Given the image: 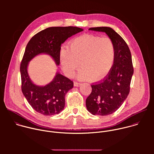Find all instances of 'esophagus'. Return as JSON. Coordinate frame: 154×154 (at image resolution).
I'll use <instances>...</instances> for the list:
<instances>
[{"label": "esophagus", "mask_w": 154, "mask_h": 154, "mask_svg": "<svg viewBox=\"0 0 154 154\" xmlns=\"http://www.w3.org/2000/svg\"><path fill=\"white\" fill-rule=\"evenodd\" d=\"M81 85H82V83H78V82H75L74 83V86H81Z\"/></svg>", "instance_id": "34e87169"}]
</instances>
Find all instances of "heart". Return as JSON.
I'll list each match as a JSON object with an SVG mask.
<instances>
[{
  "mask_svg": "<svg viewBox=\"0 0 154 154\" xmlns=\"http://www.w3.org/2000/svg\"><path fill=\"white\" fill-rule=\"evenodd\" d=\"M115 48L113 41L108 37L85 35L72 40L69 48H63L60 52V61L64 74L72 77L79 68H82L77 77L80 80L99 81L103 79L113 68Z\"/></svg>",
  "mask_w": 154,
  "mask_h": 154,
  "instance_id": "obj_1",
  "label": "heart"
}]
</instances>
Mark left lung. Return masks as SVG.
I'll return each instance as SVG.
<instances>
[{
	"instance_id": "8db88e82",
	"label": "left lung",
	"mask_w": 154,
	"mask_h": 154,
	"mask_svg": "<svg viewBox=\"0 0 154 154\" xmlns=\"http://www.w3.org/2000/svg\"><path fill=\"white\" fill-rule=\"evenodd\" d=\"M89 30L105 32L113 41L115 48L112 69L103 80L91 85V93L86 100V106L90 113L106 116L115 112L129 94L134 74L131 55L125 41L113 29L99 27Z\"/></svg>"
}]
</instances>
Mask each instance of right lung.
Segmentation results:
<instances>
[{
  "mask_svg": "<svg viewBox=\"0 0 154 154\" xmlns=\"http://www.w3.org/2000/svg\"><path fill=\"white\" fill-rule=\"evenodd\" d=\"M83 30L71 26L49 27L36 33L28 42L20 66L21 89L29 103L38 113L46 116L60 113L64 108L65 96L72 88L74 83L57 72L48 84L37 85L29 77V62L36 56L44 54L51 56L58 66L62 44Z\"/></svg>",
  "mask_w": 154,
  "mask_h": 154,
  "instance_id": "1",
  "label": "right lung"
}]
</instances>
